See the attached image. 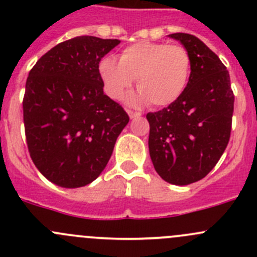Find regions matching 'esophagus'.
<instances>
[{
	"label": "esophagus",
	"mask_w": 257,
	"mask_h": 257,
	"mask_svg": "<svg viewBox=\"0 0 257 257\" xmlns=\"http://www.w3.org/2000/svg\"><path fill=\"white\" fill-rule=\"evenodd\" d=\"M126 113L129 114V116H131V118H137V116H141V113L134 112V110H132V109H126Z\"/></svg>",
	"instance_id": "obj_1"
}]
</instances>
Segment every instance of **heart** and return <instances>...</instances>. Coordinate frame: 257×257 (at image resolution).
I'll list each match as a JSON object with an SVG mask.
<instances>
[{"mask_svg": "<svg viewBox=\"0 0 257 257\" xmlns=\"http://www.w3.org/2000/svg\"><path fill=\"white\" fill-rule=\"evenodd\" d=\"M100 78L104 90L113 99H121L137 79L138 95L134 103L167 107L180 98L188 85L191 58L183 46L163 42H143L129 46L119 56L100 59Z\"/></svg>", "mask_w": 257, "mask_h": 257, "instance_id": "b5f03b06", "label": "heart"}]
</instances>
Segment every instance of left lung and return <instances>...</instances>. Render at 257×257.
Wrapping results in <instances>:
<instances>
[{"instance_id": "obj_1", "label": "left lung", "mask_w": 257, "mask_h": 257, "mask_svg": "<svg viewBox=\"0 0 257 257\" xmlns=\"http://www.w3.org/2000/svg\"><path fill=\"white\" fill-rule=\"evenodd\" d=\"M169 37L188 49L190 78L178 100L147 114L148 144L162 179L188 185L206 177L226 149L235 97L226 67L203 41L189 33Z\"/></svg>"}]
</instances>
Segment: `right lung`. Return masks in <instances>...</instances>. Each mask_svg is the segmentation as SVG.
Returning a JSON list of instances; mask_svg holds the SVG:
<instances>
[{
    "instance_id": "right-lung-1",
    "label": "right lung",
    "mask_w": 257,
    "mask_h": 257,
    "mask_svg": "<svg viewBox=\"0 0 257 257\" xmlns=\"http://www.w3.org/2000/svg\"><path fill=\"white\" fill-rule=\"evenodd\" d=\"M120 43L79 36L58 43L30 71L23 97L28 152L62 188L92 183L109 162L129 116L103 92L99 62Z\"/></svg>"
}]
</instances>
